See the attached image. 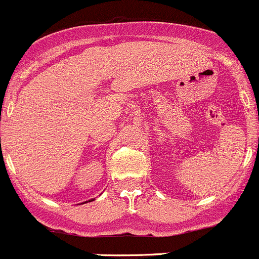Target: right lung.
<instances>
[{"instance_id":"1","label":"right lung","mask_w":259,"mask_h":259,"mask_svg":"<svg viewBox=\"0 0 259 259\" xmlns=\"http://www.w3.org/2000/svg\"><path fill=\"white\" fill-rule=\"evenodd\" d=\"M89 201H91V200H89ZM92 201H93V199H92ZM85 203H88V201H85Z\"/></svg>"}]
</instances>
